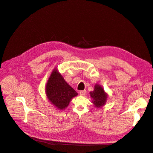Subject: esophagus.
Wrapping results in <instances>:
<instances>
[{
  "instance_id": "obj_1",
  "label": "esophagus",
  "mask_w": 153,
  "mask_h": 153,
  "mask_svg": "<svg viewBox=\"0 0 153 153\" xmlns=\"http://www.w3.org/2000/svg\"><path fill=\"white\" fill-rule=\"evenodd\" d=\"M85 93H86V90H81V91H79V94H80V95H81V96L85 95Z\"/></svg>"
}]
</instances>
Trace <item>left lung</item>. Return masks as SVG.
I'll return each mask as SVG.
<instances>
[{"mask_svg": "<svg viewBox=\"0 0 153 153\" xmlns=\"http://www.w3.org/2000/svg\"><path fill=\"white\" fill-rule=\"evenodd\" d=\"M91 98L93 99V103L96 107H101L106 102L107 95L104 89L99 85H96L94 91L90 92Z\"/></svg>", "mask_w": 153, "mask_h": 153, "instance_id": "left-lung-1", "label": "left lung"}]
</instances>
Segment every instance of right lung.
Segmentation results:
<instances>
[{
    "label": "right lung",
    "instance_id": "obj_1",
    "mask_svg": "<svg viewBox=\"0 0 153 153\" xmlns=\"http://www.w3.org/2000/svg\"><path fill=\"white\" fill-rule=\"evenodd\" d=\"M48 100L57 108L65 109L77 93L64 80L57 69L52 71L46 87Z\"/></svg>",
    "mask_w": 153,
    "mask_h": 153
}]
</instances>
